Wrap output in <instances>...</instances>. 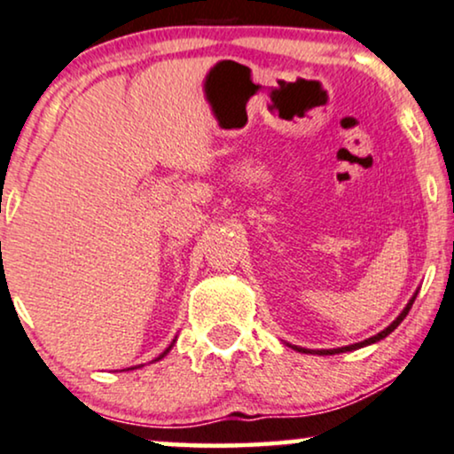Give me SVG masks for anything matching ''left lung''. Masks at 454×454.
<instances>
[{
  "label": "left lung",
  "mask_w": 454,
  "mask_h": 454,
  "mask_svg": "<svg viewBox=\"0 0 454 454\" xmlns=\"http://www.w3.org/2000/svg\"><path fill=\"white\" fill-rule=\"evenodd\" d=\"M415 299L417 296H412L411 299V303H408L406 307H404V311L400 313L398 317H395L394 322L389 324L387 328L385 330H381V333L379 334H374V337H371V339H366V340H362V343H354V345H347V347H339V349H320V351H316V354H320V356H334V354H343V351H354V349H360V347H364V345H371V343H377V340H381V339H385L387 337V334H391L394 333L395 328L400 326V322L404 320V317L408 316V311H411V307H412V303H415ZM294 349H299V351H303V354H311L309 349H303V347H294Z\"/></svg>",
  "instance_id": "1"
}]
</instances>
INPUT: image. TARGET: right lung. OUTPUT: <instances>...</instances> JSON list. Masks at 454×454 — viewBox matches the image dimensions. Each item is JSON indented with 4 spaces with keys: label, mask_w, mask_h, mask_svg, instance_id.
I'll list each match as a JSON object with an SVG mask.
<instances>
[{
    "label": "right lung",
    "mask_w": 454,
    "mask_h": 454,
    "mask_svg": "<svg viewBox=\"0 0 454 454\" xmlns=\"http://www.w3.org/2000/svg\"><path fill=\"white\" fill-rule=\"evenodd\" d=\"M172 343H175V340H172ZM170 347H172V345H170ZM170 347H168V349H166V351H164V354H161V356H160V357H158V360H161V357H164V356H166V354H168V351H170Z\"/></svg>",
    "instance_id": "add662e5"
}]
</instances>
